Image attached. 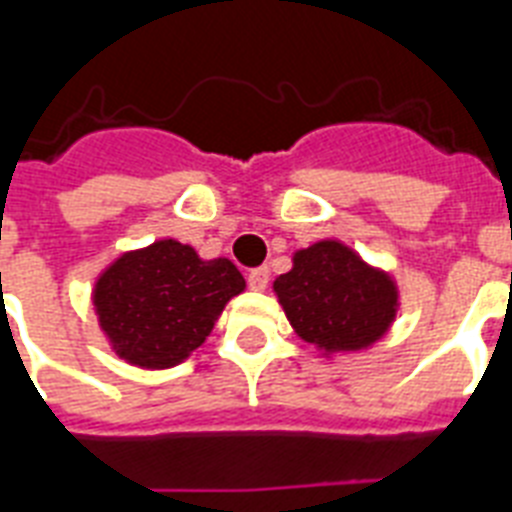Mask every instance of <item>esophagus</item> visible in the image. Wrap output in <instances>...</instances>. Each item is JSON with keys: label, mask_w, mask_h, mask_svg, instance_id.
Listing matches in <instances>:
<instances>
[{"label": "esophagus", "mask_w": 512, "mask_h": 512, "mask_svg": "<svg viewBox=\"0 0 512 512\" xmlns=\"http://www.w3.org/2000/svg\"><path fill=\"white\" fill-rule=\"evenodd\" d=\"M268 279H271V271H268L265 265H260V268H252L247 276L249 287L255 289V292H263V289L268 287Z\"/></svg>", "instance_id": "esophagus-1"}]
</instances>
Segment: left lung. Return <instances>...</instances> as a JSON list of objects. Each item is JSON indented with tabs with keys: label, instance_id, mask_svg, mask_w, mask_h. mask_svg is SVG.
Segmentation results:
<instances>
[{
	"label": "left lung",
	"instance_id": "1",
	"mask_svg": "<svg viewBox=\"0 0 512 512\" xmlns=\"http://www.w3.org/2000/svg\"><path fill=\"white\" fill-rule=\"evenodd\" d=\"M273 289L297 335L329 353L372 345L396 316L393 281L340 241L300 249Z\"/></svg>",
	"mask_w": 512,
	"mask_h": 512
}]
</instances>
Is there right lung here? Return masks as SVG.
<instances>
[{
	"instance_id": "add662e5",
	"label": "right lung",
	"mask_w": 512,
	"mask_h": 512,
	"mask_svg": "<svg viewBox=\"0 0 512 512\" xmlns=\"http://www.w3.org/2000/svg\"><path fill=\"white\" fill-rule=\"evenodd\" d=\"M241 289L244 276L231 260H201L191 247L167 239L119 257L98 279L95 305L119 356L164 369L207 340Z\"/></svg>"
}]
</instances>
